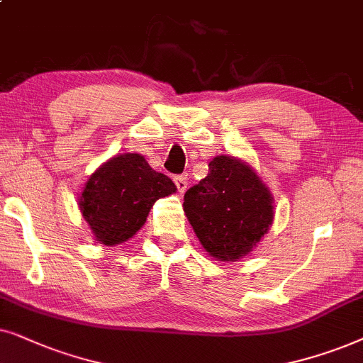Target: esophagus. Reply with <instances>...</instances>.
Here are the masks:
<instances>
[{
    "label": "esophagus",
    "mask_w": 363,
    "mask_h": 363,
    "mask_svg": "<svg viewBox=\"0 0 363 363\" xmlns=\"http://www.w3.org/2000/svg\"><path fill=\"white\" fill-rule=\"evenodd\" d=\"M174 182H176V186H177V191L181 192H186V189H187V177L186 176H176L174 177Z\"/></svg>",
    "instance_id": "obj_1"
}]
</instances>
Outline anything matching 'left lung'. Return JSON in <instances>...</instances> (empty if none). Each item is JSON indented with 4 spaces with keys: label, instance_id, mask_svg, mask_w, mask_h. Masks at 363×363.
Returning <instances> with one entry per match:
<instances>
[{
    "label": "left lung",
    "instance_id": "left-lung-1",
    "mask_svg": "<svg viewBox=\"0 0 363 363\" xmlns=\"http://www.w3.org/2000/svg\"><path fill=\"white\" fill-rule=\"evenodd\" d=\"M182 206L202 247L222 262L247 255L274 220V197L262 179L247 162L222 154Z\"/></svg>",
    "mask_w": 363,
    "mask_h": 363
}]
</instances>
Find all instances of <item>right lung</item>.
I'll use <instances>...</instances> for the list:
<instances>
[{
  "label": "right lung",
  "mask_w": 363,
  "mask_h": 363,
  "mask_svg": "<svg viewBox=\"0 0 363 363\" xmlns=\"http://www.w3.org/2000/svg\"><path fill=\"white\" fill-rule=\"evenodd\" d=\"M167 176L156 172L141 154H121L104 162L84 184L79 209L99 244H123L146 224L161 197L176 192Z\"/></svg>",
  "instance_id": "obj_1"
}]
</instances>
